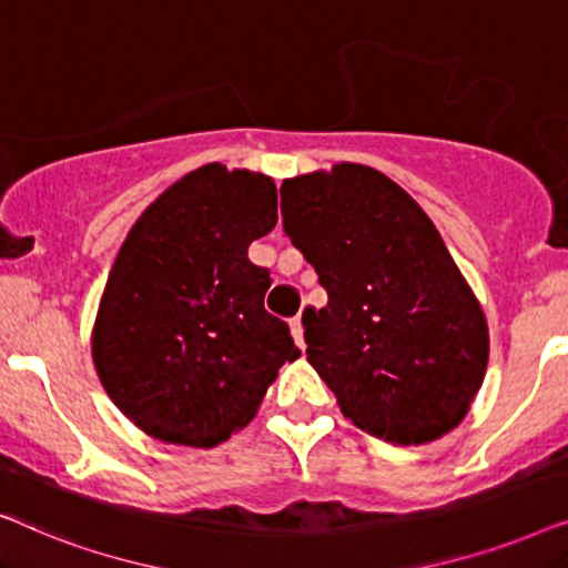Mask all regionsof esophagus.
Returning <instances> with one entry per match:
<instances>
[{
	"label": "esophagus",
	"mask_w": 568,
	"mask_h": 568,
	"mask_svg": "<svg viewBox=\"0 0 568 568\" xmlns=\"http://www.w3.org/2000/svg\"><path fill=\"white\" fill-rule=\"evenodd\" d=\"M290 328H292V336L294 341H297L300 348H305V325H302V315L292 317L290 321Z\"/></svg>",
	"instance_id": "34e87169"
}]
</instances>
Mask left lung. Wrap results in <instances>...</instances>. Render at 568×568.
Returning a JSON list of instances; mask_svg holds the SVG:
<instances>
[{
  "label": "left lung",
  "mask_w": 568,
  "mask_h": 568,
  "mask_svg": "<svg viewBox=\"0 0 568 568\" xmlns=\"http://www.w3.org/2000/svg\"><path fill=\"white\" fill-rule=\"evenodd\" d=\"M282 216L328 292L302 323L344 416L400 447L453 432L484 385L488 323L424 209L379 170L336 162L286 178Z\"/></svg>",
  "instance_id": "8db88e82"
}]
</instances>
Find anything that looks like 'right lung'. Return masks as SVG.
Instances as JSON below:
<instances>
[{
    "label": "right lung",
    "mask_w": 568,
    "mask_h": 568,
    "mask_svg": "<svg viewBox=\"0 0 568 568\" xmlns=\"http://www.w3.org/2000/svg\"><path fill=\"white\" fill-rule=\"evenodd\" d=\"M274 178L209 162L168 185L129 230L92 325L115 408L152 439L216 447L258 414L300 348L263 310L247 245L276 227Z\"/></svg>",
    "instance_id": "1"
}]
</instances>
